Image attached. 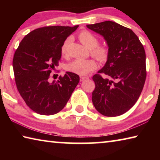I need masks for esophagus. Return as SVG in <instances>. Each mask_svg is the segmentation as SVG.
Returning a JSON list of instances; mask_svg holds the SVG:
<instances>
[{
	"instance_id": "34e87169",
	"label": "esophagus",
	"mask_w": 160,
	"mask_h": 160,
	"mask_svg": "<svg viewBox=\"0 0 160 160\" xmlns=\"http://www.w3.org/2000/svg\"><path fill=\"white\" fill-rule=\"evenodd\" d=\"M88 77H83V76H80V81H82V80H86V79H88Z\"/></svg>"
}]
</instances>
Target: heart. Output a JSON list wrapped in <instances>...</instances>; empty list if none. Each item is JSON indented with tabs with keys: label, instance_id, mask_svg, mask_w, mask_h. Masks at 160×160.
<instances>
[{
	"label": "heart",
	"instance_id": "heart-1",
	"mask_svg": "<svg viewBox=\"0 0 160 160\" xmlns=\"http://www.w3.org/2000/svg\"><path fill=\"white\" fill-rule=\"evenodd\" d=\"M78 37L80 42L90 49L91 55L101 63H105L109 58V48L104 45H98L99 39L92 32L88 30L81 31ZM71 41V38L68 37L63 42L61 47V53L62 55H66L67 48ZM97 63L94 59L78 58L70 62L67 65V70L75 74L85 75L92 72L96 69Z\"/></svg>",
	"mask_w": 160,
	"mask_h": 160
}]
</instances>
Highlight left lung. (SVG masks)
<instances>
[{"mask_svg":"<svg viewBox=\"0 0 160 160\" xmlns=\"http://www.w3.org/2000/svg\"><path fill=\"white\" fill-rule=\"evenodd\" d=\"M87 27L104 37L109 50L105 66L92 77L95 83L92 103L102 115L120 116L135 104L144 87L147 75L144 47L131 29L114 22Z\"/></svg>","mask_w":160,"mask_h":160,"instance_id":"obj_1","label":"left lung"}]
</instances>
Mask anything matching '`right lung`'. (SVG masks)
<instances>
[{"instance_id":"right-lung-1","label":"right lung","mask_w":160,"mask_h":160,"mask_svg":"<svg viewBox=\"0 0 160 160\" xmlns=\"http://www.w3.org/2000/svg\"><path fill=\"white\" fill-rule=\"evenodd\" d=\"M78 28L36 29L23 38L15 51L12 66L18 90L26 104L39 114L53 115L61 111L79 82V75L71 72L57 81H49L51 71L61 60L62 44Z\"/></svg>"}]
</instances>
